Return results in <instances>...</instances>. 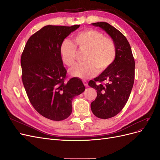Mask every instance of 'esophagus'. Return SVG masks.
Here are the masks:
<instances>
[{
	"mask_svg": "<svg viewBox=\"0 0 160 160\" xmlns=\"http://www.w3.org/2000/svg\"><path fill=\"white\" fill-rule=\"evenodd\" d=\"M83 84H84V85H85V87H88V82H87L86 81H83Z\"/></svg>",
	"mask_w": 160,
	"mask_h": 160,
	"instance_id": "1",
	"label": "esophagus"
}]
</instances>
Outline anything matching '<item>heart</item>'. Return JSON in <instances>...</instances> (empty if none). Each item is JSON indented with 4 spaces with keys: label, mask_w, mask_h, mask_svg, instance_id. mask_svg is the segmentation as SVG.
<instances>
[{
    "label": "heart",
    "mask_w": 160,
    "mask_h": 160,
    "mask_svg": "<svg viewBox=\"0 0 160 160\" xmlns=\"http://www.w3.org/2000/svg\"><path fill=\"white\" fill-rule=\"evenodd\" d=\"M75 45L71 41L65 39L59 48L61 59L64 63L71 67L76 60L77 47L87 51L85 63L77 64L70 69V74L85 79L94 76L97 72H102L112 65L116 55L115 46L113 41L94 29L81 31L74 37Z\"/></svg>",
    "instance_id": "b5f03b06"
}]
</instances>
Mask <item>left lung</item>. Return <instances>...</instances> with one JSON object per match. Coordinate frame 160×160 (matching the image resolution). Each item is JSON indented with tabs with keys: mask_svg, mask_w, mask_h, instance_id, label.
<instances>
[{
	"mask_svg": "<svg viewBox=\"0 0 160 160\" xmlns=\"http://www.w3.org/2000/svg\"><path fill=\"white\" fill-rule=\"evenodd\" d=\"M92 25L107 32L115 46L112 65L89 82L97 91V98L91 103L92 112L100 119H109L118 114L129 99L134 83L135 61L126 37L117 28L105 22Z\"/></svg>",
	"mask_w": 160,
	"mask_h": 160,
	"instance_id": "obj_1",
	"label": "left lung"
}]
</instances>
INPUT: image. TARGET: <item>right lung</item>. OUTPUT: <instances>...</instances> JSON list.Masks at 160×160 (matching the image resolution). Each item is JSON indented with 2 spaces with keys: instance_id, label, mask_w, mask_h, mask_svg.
<instances>
[{
  "instance_id": "obj_1",
  "label": "right lung",
  "mask_w": 160,
  "mask_h": 160,
  "mask_svg": "<svg viewBox=\"0 0 160 160\" xmlns=\"http://www.w3.org/2000/svg\"><path fill=\"white\" fill-rule=\"evenodd\" d=\"M47 25L28 38L21 55L22 81L31 103L38 113L53 121L67 119L72 113V100L85 91L81 79L65 81L59 48L79 27Z\"/></svg>"
}]
</instances>
